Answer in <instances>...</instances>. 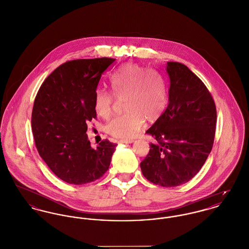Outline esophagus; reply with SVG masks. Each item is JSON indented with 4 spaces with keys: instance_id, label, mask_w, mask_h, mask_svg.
Here are the masks:
<instances>
[{
    "instance_id": "obj_1",
    "label": "esophagus",
    "mask_w": 249,
    "mask_h": 249,
    "mask_svg": "<svg viewBox=\"0 0 249 249\" xmlns=\"http://www.w3.org/2000/svg\"><path fill=\"white\" fill-rule=\"evenodd\" d=\"M120 142H122V143H132V142H134V140H120Z\"/></svg>"
}]
</instances>
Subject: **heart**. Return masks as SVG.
Returning <instances> with one entry per match:
<instances>
[{"label":"heart","instance_id":"b5f03b06","mask_svg":"<svg viewBox=\"0 0 249 249\" xmlns=\"http://www.w3.org/2000/svg\"><path fill=\"white\" fill-rule=\"evenodd\" d=\"M109 83L112 93L98 89L93 107L102 118L112 114L117 101H124L123 116L112 119L106 125L109 135L119 139L133 138L144 121L155 123L162 115L167 95L162 79L148 69L137 63H126L115 71Z\"/></svg>","mask_w":249,"mask_h":249}]
</instances>
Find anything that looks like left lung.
<instances>
[{"label":"left lung","instance_id":"8db88e82","mask_svg":"<svg viewBox=\"0 0 249 249\" xmlns=\"http://www.w3.org/2000/svg\"><path fill=\"white\" fill-rule=\"evenodd\" d=\"M169 104L146 131L154 139L141 162L144 178L162 187L191 180L213 146L216 107L211 92L182 63L167 62Z\"/></svg>","mask_w":249,"mask_h":249}]
</instances>
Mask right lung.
I'll return each instance as SVG.
<instances>
[{
	"label": "right lung",
	"mask_w": 249,
	"mask_h": 249,
	"mask_svg": "<svg viewBox=\"0 0 249 249\" xmlns=\"http://www.w3.org/2000/svg\"><path fill=\"white\" fill-rule=\"evenodd\" d=\"M115 60L67 61L41 84L34 101L36 147L53 173L69 184L95 181L108 170L116 143L105 140L92 148L86 132L87 124L96 119L93 100L101 76Z\"/></svg>",
	"instance_id": "1"
}]
</instances>
